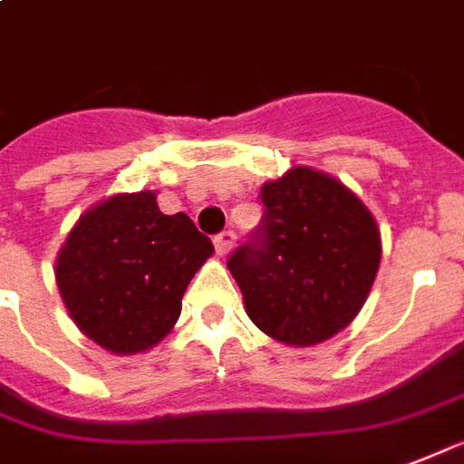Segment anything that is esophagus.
I'll use <instances>...</instances> for the list:
<instances>
[{
  "label": "esophagus",
  "mask_w": 464,
  "mask_h": 464,
  "mask_svg": "<svg viewBox=\"0 0 464 464\" xmlns=\"http://www.w3.org/2000/svg\"><path fill=\"white\" fill-rule=\"evenodd\" d=\"M215 249H218V255H227L229 249H232V245H235V232H229V229H225V232H219V235H215Z\"/></svg>",
  "instance_id": "1"
}]
</instances>
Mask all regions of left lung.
<instances>
[{
	"instance_id": "obj_1",
	"label": "left lung",
	"mask_w": 464,
	"mask_h": 464,
	"mask_svg": "<svg viewBox=\"0 0 464 464\" xmlns=\"http://www.w3.org/2000/svg\"><path fill=\"white\" fill-rule=\"evenodd\" d=\"M262 219L227 259L245 309L266 336L314 346L353 321L381 265V232L353 192L294 168L266 182Z\"/></svg>"
}]
</instances>
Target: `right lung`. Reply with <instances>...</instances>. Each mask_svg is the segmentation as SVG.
I'll return each mask as SVG.
<instances>
[{
    "mask_svg": "<svg viewBox=\"0 0 464 464\" xmlns=\"http://www.w3.org/2000/svg\"><path fill=\"white\" fill-rule=\"evenodd\" d=\"M212 252L185 212L162 215L155 192L116 195L71 229L56 282L89 339L113 353H138L175 326L182 294Z\"/></svg>",
    "mask_w": 464,
    "mask_h": 464,
    "instance_id": "add662e5",
    "label": "right lung"
}]
</instances>
